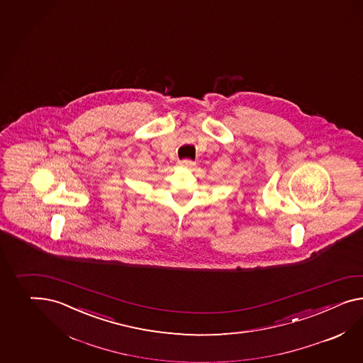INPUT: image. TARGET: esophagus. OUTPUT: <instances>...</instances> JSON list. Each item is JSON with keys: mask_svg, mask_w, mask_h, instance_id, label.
<instances>
[{"mask_svg": "<svg viewBox=\"0 0 363 363\" xmlns=\"http://www.w3.org/2000/svg\"><path fill=\"white\" fill-rule=\"evenodd\" d=\"M179 166L186 168L194 167V166H195V162H194V160H189V159H184V160H180V162H179Z\"/></svg>", "mask_w": 363, "mask_h": 363, "instance_id": "obj_1", "label": "esophagus"}]
</instances>
